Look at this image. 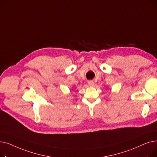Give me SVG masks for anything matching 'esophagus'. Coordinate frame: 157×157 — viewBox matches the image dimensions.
Segmentation results:
<instances>
[{"mask_svg": "<svg viewBox=\"0 0 157 157\" xmlns=\"http://www.w3.org/2000/svg\"><path fill=\"white\" fill-rule=\"evenodd\" d=\"M88 83L90 86H93L94 85V82L93 81H88Z\"/></svg>", "mask_w": 157, "mask_h": 157, "instance_id": "1", "label": "esophagus"}]
</instances>
